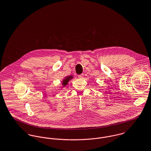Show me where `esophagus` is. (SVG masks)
Masks as SVG:
<instances>
[{
    "instance_id": "34e87169",
    "label": "esophagus",
    "mask_w": 151,
    "mask_h": 151,
    "mask_svg": "<svg viewBox=\"0 0 151 151\" xmlns=\"http://www.w3.org/2000/svg\"><path fill=\"white\" fill-rule=\"evenodd\" d=\"M78 77L80 78V79H82L83 77V74H80L78 76Z\"/></svg>"
}]
</instances>
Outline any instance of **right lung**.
Masks as SVG:
<instances>
[{
	"label": "right lung",
	"instance_id": "1",
	"mask_svg": "<svg viewBox=\"0 0 151 151\" xmlns=\"http://www.w3.org/2000/svg\"><path fill=\"white\" fill-rule=\"evenodd\" d=\"M72 78V77L71 76H69V77H66L63 80V83H62V85H63V86H65L68 83L69 81L70 80H71Z\"/></svg>",
	"mask_w": 151,
	"mask_h": 151
}]
</instances>
